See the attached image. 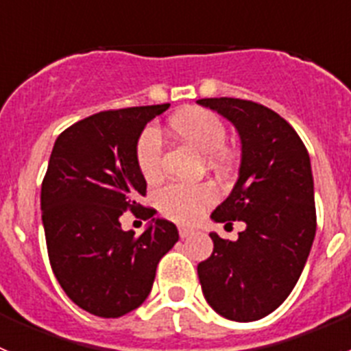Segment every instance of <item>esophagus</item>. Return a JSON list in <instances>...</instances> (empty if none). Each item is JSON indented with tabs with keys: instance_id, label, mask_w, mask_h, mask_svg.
I'll use <instances>...</instances> for the list:
<instances>
[{
	"instance_id": "obj_1",
	"label": "esophagus",
	"mask_w": 351,
	"mask_h": 351,
	"mask_svg": "<svg viewBox=\"0 0 351 351\" xmlns=\"http://www.w3.org/2000/svg\"><path fill=\"white\" fill-rule=\"evenodd\" d=\"M195 232V228H191V226H179V235H181V239H186L188 235H191Z\"/></svg>"
}]
</instances>
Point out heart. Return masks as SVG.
<instances>
[{
  "mask_svg": "<svg viewBox=\"0 0 351 351\" xmlns=\"http://www.w3.org/2000/svg\"><path fill=\"white\" fill-rule=\"evenodd\" d=\"M170 130L186 145L200 154H209L210 165L225 163L230 151L225 147L226 128L223 121L206 108H191L170 119ZM137 165L145 181H156L163 165V142L154 128H147L137 142ZM216 200L210 184H169L158 195V209L173 221L191 223Z\"/></svg>",
  "mask_w": 351,
  "mask_h": 351,
  "instance_id": "obj_1",
  "label": "heart"
}]
</instances>
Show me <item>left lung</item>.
Here are the masks:
<instances>
[{"label": "left lung", "mask_w": 351, "mask_h": 351, "mask_svg": "<svg viewBox=\"0 0 351 351\" xmlns=\"http://www.w3.org/2000/svg\"><path fill=\"white\" fill-rule=\"evenodd\" d=\"M197 104L237 128L243 156L239 179L210 218L244 221L237 241L209 234L213 255L198 263L210 308L234 322H255L285 302L299 281L316 232L315 188L308 149L271 108L239 98Z\"/></svg>", "instance_id": "obj_1"}]
</instances>
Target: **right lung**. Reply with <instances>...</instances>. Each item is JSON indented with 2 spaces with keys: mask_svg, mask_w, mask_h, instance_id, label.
Listing matches in <instances>:
<instances>
[{
  "mask_svg": "<svg viewBox=\"0 0 351 351\" xmlns=\"http://www.w3.org/2000/svg\"><path fill=\"white\" fill-rule=\"evenodd\" d=\"M170 104L104 110L56 138L42 182L40 207L56 280L91 315L119 318L137 309L153 288L158 262L179 241L176 225L152 220L138 238L120 228L125 210L148 219L138 204L145 179L137 142L149 121Z\"/></svg>",
  "mask_w": 351,
  "mask_h": 351,
  "instance_id": "1",
  "label": "right lung"
}]
</instances>
